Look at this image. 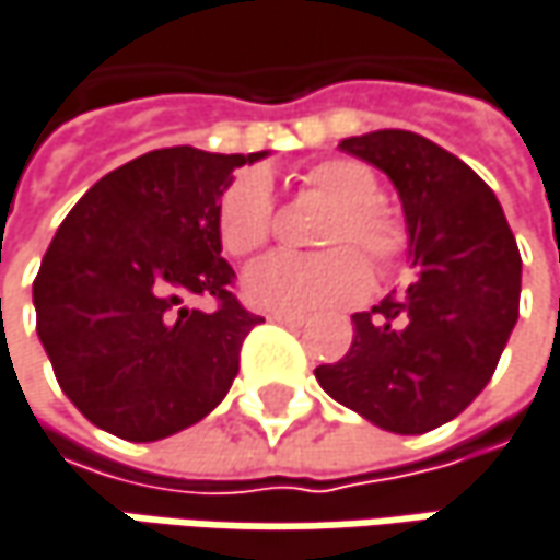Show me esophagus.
I'll return each instance as SVG.
<instances>
[{
    "label": "esophagus",
    "instance_id": "obj_1",
    "mask_svg": "<svg viewBox=\"0 0 560 560\" xmlns=\"http://www.w3.org/2000/svg\"><path fill=\"white\" fill-rule=\"evenodd\" d=\"M269 319H276V323H281V326H304V319H307V316H304V313L276 311V313H269Z\"/></svg>",
    "mask_w": 560,
    "mask_h": 560
}]
</instances>
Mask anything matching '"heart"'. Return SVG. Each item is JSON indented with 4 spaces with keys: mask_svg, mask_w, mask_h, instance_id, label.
I'll return each mask as SVG.
<instances>
[{
    "mask_svg": "<svg viewBox=\"0 0 560 560\" xmlns=\"http://www.w3.org/2000/svg\"><path fill=\"white\" fill-rule=\"evenodd\" d=\"M301 196L329 202L313 256H269L244 279V294L262 311L307 313L351 307L371 291V266L396 276L409 259V221L380 202L377 174L354 158H329L301 174ZM276 234L272 186L262 171L231 183L218 206V237L231 256H253Z\"/></svg>",
    "mask_w": 560,
    "mask_h": 560,
    "instance_id": "heart-1",
    "label": "heart"
}]
</instances>
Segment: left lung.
Masks as SVG:
<instances>
[{
    "instance_id": "obj_1",
    "label": "left lung",
    "mask_w": 560,
    "mask_h": 560,
    "mask_svg": "<svg viewBox=\"0 0 560 560\" xmlns=\"http://www.w3.org/2000/svg\"><path fill=\"white\" fill-rule=\"evenodd\" d=\"M339 149L399 189L415 281L354 313L348 354L316 380L383 431L424 434L488 386L520 316L523 259L491 186L431 139L377 129Z\"/></svg>"
}]
</instances>
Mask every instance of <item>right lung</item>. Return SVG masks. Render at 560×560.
I'll return each mask as SVG.
<instances>
[{"instance_id": "1", "label": "right lung", "mask_w": 560, "mask_h": 560, "mask_svg": "<svg viewBox=\"0 0 560 560\" xmlns=\"http://www.w3.org/2000/svg\"><path fill=\"white\" fill-rule=\"evenodd\" d=\"M253 154L158 149L97 180L44 253L37 336L62 393L122 441L196 424L228 396L241 346L262 316L234 294L218 206ZM212 296L214 312L189 308Z\"/></svg>"}]
</instances>
